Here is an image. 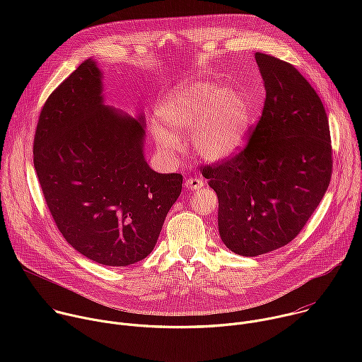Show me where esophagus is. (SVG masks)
I'll return each instance as SVG.
<instances>
[{
  "label": "esophagus",
  "mask_w": 362,
  "mask_h": 362,
  "mask_svg": "<svg viewBox=\"0 0 362 362\" xmlns=\"http://www.w3.org/2000/svg\"><path fill=\"white\" fill-rule=\"evenodd\" d=\"M185 186H186L189 190H199V189H202V187L204 186V183H203V180H200V179L189 177V179H186Z\"/></svg>",
  "instance_id": "obj_1"
}]
</instances>
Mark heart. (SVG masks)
Returning a JSON list of instances; mask_svg holds the SVG:
<instances>
[{"label":"heart","mask_w":362,"mask_h":362,"mask_svg":"<svg viewBox=\"0 0 362 362\" xmlns=\"http://www.w3.org/2000/svg\"><path fill=\"white\" fill-rule=\"evenodd\" d=\"M151 124L158 146L176 154L180 137L192 134L194 151L208 162H222L239 153L249 137L252 105L232 84L216 81L183 83L162 101Z\"/></svg>","instance_id":"obj_1"}]
</instances>
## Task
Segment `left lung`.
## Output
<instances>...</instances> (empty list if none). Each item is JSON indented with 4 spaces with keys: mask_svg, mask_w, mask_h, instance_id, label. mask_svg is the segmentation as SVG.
Masks as SVG:
<instances>
[{
    "mask_svg": "<svg viewBox=\"0 0 362 362\" xmlns=\"http://www.w3.org/2000/svg\"><path fill=\"white\" fill-rule=\"evenodd\" d=\"M267 100L247 146L203 168L219 199L222 242L257 256L289 243L318 208L331 180V137L322 101L291 64L255 53Z\"/></svg>",
    "mask_w": 362,
    "mask_h": 362,
    "instance_id": "obj_1",
    "label": "left lung"
}]
</instances>
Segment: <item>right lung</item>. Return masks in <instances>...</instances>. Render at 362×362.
I'll return each mask as SVG.
<instances>
[{
    "label": "right lung",
    "instance_id": "add662e5",
    "mask_svg": "<svg viewBox=\"0 0 362 362\" xmlns=\"http://www.w3.org/2000/svg\"><path fill=\"white\" fill-rule=\"evenodd\" d=\"M103 90V71L88 59L51 93L34 168L64 239L97 264L127 267L156 246L183 176L147 165L143 115L107 106Z\"/></svg>",
    "mask_w": 362,
    "mask_h": 362
}]
</instances>
